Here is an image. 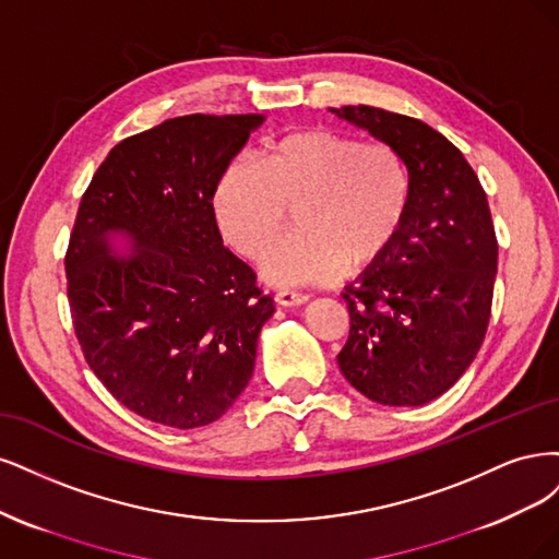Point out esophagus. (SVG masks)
<instances>
[{
  "mask_svg": "<svg viewBox=\"0 0 559 559\" xmlns=\"http://www.w3.org/2000/svg\"><path fill=\"white\" fill-rule=\"evenodd\" d=\"M274 299H276L278 306H299V304L309 299V295L297 293V290H287V287H285V290H276Z\"/></svg>",
  "mask_w": 559,
  "mask_h": 559,
  "instance_id": "esophagus-1",
  "label": "esophagus"
}]
</instances>
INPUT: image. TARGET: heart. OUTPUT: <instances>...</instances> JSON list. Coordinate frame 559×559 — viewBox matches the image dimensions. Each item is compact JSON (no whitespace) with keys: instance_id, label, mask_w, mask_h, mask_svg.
I'll list each match as a JSON object with an SVG mask.
<instances>
[{"instance_id":"obj_1","label":"heart","mask_w":559,"mask_h":559,"mask_svg":"<svg viewBox=\"0 0 559 559\" xmlns=\"http://www.w3.org/2000/svg\"><path fill=\"white\" fill-rule=\"evenodd\" d=\"M408 206V176L388 143L328 130L274 141L260 162L231 159L213 192L223 239L255 260L296 209V234L260 260L272 285L328 283L381 258L397 239Z\"/></svg>"}]
</instances>
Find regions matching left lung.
I'll return each mask as SVG.
<instances>
[{"instance_id": "left-lung-1", "label": "left lung", "mask_w": 559, "mask_h": 559, "mask_svg": "<svg viewBox=\"0 0 559 559\" xmlns=\"http://www.w3.org/2000/svg\"><path fill=\"white\" fill-rule=\"evenodd\" d=\"M330 111L388 143L408 171L397 239L346 285L338 369L371 402L423 406L457 383L488 332L499 248L488 197L460 148L423 120L365 104Z\"/></svg>"}]
</instances>
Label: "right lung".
I'll return each mask as SVG.
<instances>
[{"mask_svg":"<svg viewBox=\"0 0 559 559\" xmlns=\"http://www.w3.org/2000/svg\"><path fill=\"white\" fill-rule=\"evenodd\" d=\"M262 122L165 120L114 146L81 200L64 258L76 338L104 388L151 423L211 425L253 376L276 309L223 246L213 192ZM116 236L130 259L115 255Z\"/></svg>","mask_w":559,"mask_h":559,"instance_id":"add662e5","label":"right lung"}]
</instances>
